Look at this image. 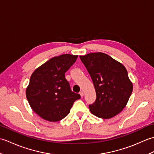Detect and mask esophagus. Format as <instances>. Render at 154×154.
Listing matches in <instances>:
<instances>
[{
  "instance_id": "esophagus-1",
  "label": "esophagus",
  "mask_w": 154,
  "mask_h": 154,
  "mask_svg": "<svg viewBox=\"0 0 154 154\" xmlns=\"http://www.w3.org/2000/svg\"><path fill=\"white\" fill-rule=\"evenodd\" d=\"M79 94H80V95H81V97H83L84 96V93L83 92V91H81V92L79 93Z\"/></svg>"
}]
</instances>
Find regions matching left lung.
<instances>
[{
    "instance_id": "left-lung-1",
    "label": "left lung",
    "mask_w": 154,
    "mask_h": 154,
    "mask_svg": "<svg viewBox=\"0 0 154 154\" xmlns=\"http://www.w3.org/2000/svg\"><path fill=\"white\" fill-rule=\"evenodd\" d=\"M80 59L96 91L95 102L89 105L91 112L103 119L117 115L126 106L133 89L126 67L102 52L81 55Z\"/></svg>"
}]
</instances>
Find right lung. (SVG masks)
<instances>
[{"instance_id":"right-lung-1","label":"right lung","mask_w":154,"mask_h":154,"mask_svg":"<svg viewBox=\"0 0 154 154\" xmlns=\"http://www.w3.org/2000/svg\"><path fill=\"white\" fill-rule=\"evenodd\" d=\"M77 57L70 54L54 57L32 73L26 95L32 109L42 119L50 122L62 120L81 98L71 90L65 77Z\"/></svg>"}]
</instances>
